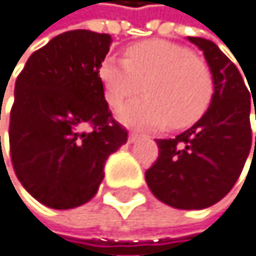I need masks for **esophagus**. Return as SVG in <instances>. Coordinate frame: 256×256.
I'll list each match as a JSON object with an SVG mask.
<instances>
[{
    "label": "esophagus",
    "instance_id": "esophagus-1",
    "mask_svg": "<svg viewBox=\"0 0 256 256\" xmlns=\"http://www.w3.org/2000/svg\"><path fill=\"white\" fill-rule=\"evenodd\" d=\"M138 137H140V134L138 132H130L129 134V142H136Z\"/></svg>",
    "mask_w": 256,
    "mask_h": 256
}]
</instances>
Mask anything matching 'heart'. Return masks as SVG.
<instances>
[{"mask_svg":"<svg viewBox=\"0 0 256 256\" xmlns=\"http://www.w3.org/2000/svg\"><path fill=\"white\" fill-rule=\"evenodd\" d=\"M104 100L119 108L144 91L147 96L126 104L119 118L129 126L183 129L202 118L214 96L208 62L176 42L150 38L126 48L124 60L106 58L100 66Z\"/></svg>","mask_w":256,"mask_h":256,"instance_id":"1","label":"heart"}]
</instances>
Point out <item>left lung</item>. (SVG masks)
<instances>
[{
    "label": "left lung",
    "instance_id": "1",
    "mask_svg": "<svg viewBox=\"0 0 256 256\" xmlns=\"http://www.w3.org/2000/svg\"><path fill=\"white\" fill-rule=\"evenodd\" d=\"M190 42L202 50L212 72V101L188 130L156 140L158 156L145 180L154 196L168 206L204 209L220 201L244 170L254 142L250 104L255 96L252 93L250 100L254 90L248 91L237 65L214 42L201 37H190ZM254 106L256 120L255 101Z\"/></svg>",
    "mask_w": 256,
    "mask_h": 256
}]
</instances>
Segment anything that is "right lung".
Wrapping results in <instances>:
<instances>
[{
  "label": "right lung",
  "mask_w": 256,
  "mask_h": 256,
  "mask_svg": "<svg viewBox=\"0 0 256 256\" xmlns=\"http://www.w3.org/2000/svg\"><path fill=\"white\" fill-rule=\"evenodd\" d=\"M111 42L109 34L64 32L36 50L16 80L11 163L30 196L52 209L88 202L104 178L108 156L127 142L98 73Z\"/></svg>",
  "instance_id": "1"
}]
</instances>
